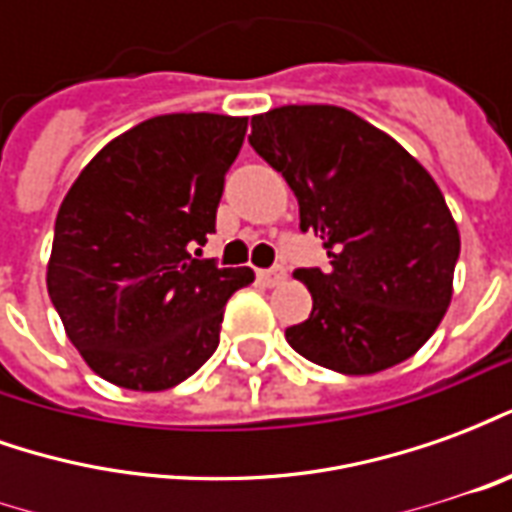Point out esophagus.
Returning <instances> with one entry per match:
<instances>
[{
  "mask_svg": "<svg viewBox=\"0 0 512 512\" xmlns=\"http://www.w3.org/2000/svg\"><path fill=\"white\" fill-rule=\"evenodd\" d=\"M257 279L268 285V288H274V285H282L285 279H288V271L282 266H274V268H263V271H257Z\"/></svg>",
  "mask_w": 512,
  "mask_h": 512,
  "instance_id": "obj_1",
  "label": "esophagus"
}]
</instances>
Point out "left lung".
<instances>
[{
	"mask_svg": "<svg viewBox=\"0 0 512 512\" xmlns=\"http://www.w3.org/2000/svg\"><path fill=\"white\" fill-rule=\"evenodd\" d=\"M249 145L282 172L301 230L323 238L329 271L296 268L310 318L290 348L343 376H370L428 343L452 299L461 235L417 158L348 109L290 104L252 117Z\"/></svg>",
	"mask_w": 512,
	"mask_h": 512,
	"instance_id": "1",
	"label": "left lung"
}]
</instances>
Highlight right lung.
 I'll use <instances>...</instances> for the list:
<instances>
[{"label":"right lung","instance_id":"1","mask_svg":"<svg viewBox=\"0 0 512 512\" xmlns=\"http://www.w3.org/2000/svg\"><path fill=\"white\" fill-rule=\"evenodd\" d=\"M246 117L158 115L112 139L54 222L46 285L65 334L109 384L161 392L219 345L224 304L252 268L191 257L216 230Z\"/></svg>","mask_w":512,"mask_h":512}]
</instances>
